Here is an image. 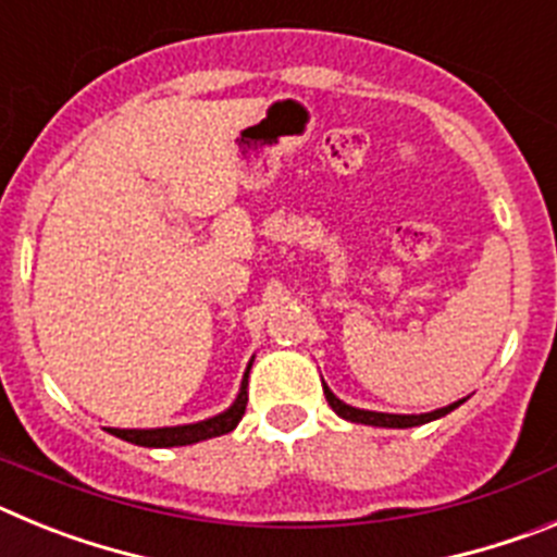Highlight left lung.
Segmentation results:
<instances>
[{
    "label": "left lung",
    "mask_w": 557,
    "mask_h": 557,
    "mask_svg": "<svg viewBox=\"0 0 557 557\" xmlns=\"http://www.w3.org/2000/svg\"><path fill=\"white\" fill-rule=\"evenodd\" d=\"M323 393H326V401L339 418H346V421H354V424H368V426H391V430H407V426H418L426 424V421H435V418H444L446 412L455 410L457 405L441 407L435 412H424V416H391V412H371V410H357V407H348L346 401H339L326 385H323Z\"/></svg>",
    "instance_id": "1"
}]
</instances>
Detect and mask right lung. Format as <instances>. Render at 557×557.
Here are the masks:
<instances>
[{
    "instance_id": "right-lung-1",
    "label": "right lung",
    "mask_w": 557,
    "mask_h": 557,
    "mask_svg": "<svg viewBox=\"0 0 557 557\" xmlns=\"http://www.w3.org/2000/svg\"><path fill=\"white\" fill-rule=\"evenodd\" d=\"M250 371V366H248ZM248 371H245L243 387H239V396H236L234 405L228 407L220 416L209 418V421H200V424H186V426H164V430H108L111 435L122 437L127 444L136 446H152V449H166V446H189L198 444V441H209V437L225 435V432L234 430L245 416V405H248Z\"/></svg>"
}]
</instances>
